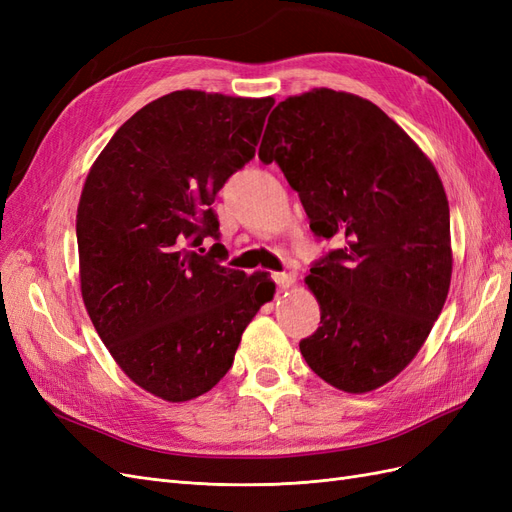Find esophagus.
Segmentation results:
<instances>
[{"label": "esophagus", "instance_id": "obj_1", "mask_svg": "<svg viewBox=\"0 0 512 512\" xmlns=\"http://www.w3.org/2000/svg\"><path fill=\"white\" fill-rule=\"evenodd\" d=\"M273 282L277 284V288H280V290H286V288L292 286L294 277L290 273H273Z\"/></svg>", "mask_w": 512, "mask_h": 512}]
</instances>
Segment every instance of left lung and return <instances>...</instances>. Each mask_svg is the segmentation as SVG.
Segmentation results:
<instances>
[{
  "label": "left lung",
  "mask_w": 512,
  "mask_h": 512,
  "mask_svg": "<svg viewBox=\"0 0 512 512\" xmlns=\"http://www.w3.org/2000/svg\"><path fill=\"white\" fill-rule=\"evenodd\" d=\"M258 158L282 168L318 239L344 241L305 277L320 327L303 359L339 391L378 389L421 350L451 286L438 170L374 102L324 87L273 108Z\"/></svg>",
  "instance_id": "obj_1"
}]
</instances>
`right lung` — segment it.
Segmentation results:
<instances>
[{"instance_id": "1", "label": "right lung", "mask_w": 512, "mask_h": 512, "mask_svg": "<svg viewBox=\"0 0 512 512\" xmlns=\"http://www.w3.org/2000/svg\"><path fill=\"white\" fill-rule=\"evenodd\" d=\"M273 104L173 91L123 123L85 179L76 241L87 314L126 376L164 401L211 391L273 299L269 273L224 267L220 243L200 247L220 239L211 205L254 158Z\"/></svg>"}]
</instances>
